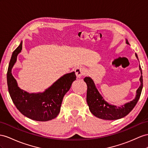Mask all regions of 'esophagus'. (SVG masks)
Masks as SVG:
<instances>
[{
  "label": "esophagus",
  "mask_w": 148,
  "mask_h": 148,
  "mask_svg": "<svg viewBox=\"0 0 148 148\" xmlns=\"http://www.w3.org/2000/svg\"><path fill=\"white\" fill-rule=\"evenodd\" d=\"M75 75H76V76L77 77H81L85 74V70L82 67L78 66L75 68Z\"/></svg>",
  "instance_id": "34e87169"
}]
</instances>
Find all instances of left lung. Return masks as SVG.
<instances>
[{
	"label": "left lung",
	"mask_w": 148,
	"mask_h": 148,
	"mask_svg": "<svg viewBox=\"0 0 148 148\" xmlns=\"http://www.w3.org/2000/svg\"><path fill=\"white\" fill-rule=\"evenodd\" d=\"M126 44H130L127 39ZM136 57L138 59V55L136 54ZM139 67L141 74L139 79L141 84L138 90H136L135 99L120 107L109 104L103 99V97L97 90L95 84L91 78L86 77L84 79V81L86 82L87 86H88L86 97L87 103L89 106L90 111L94 116L102 119L116 120L126 116L132 110V109L137 104L140 96H141L143 86L142 69L140 65Z\"/></svg>",
	"instance_id": "1"
}]
</instances>
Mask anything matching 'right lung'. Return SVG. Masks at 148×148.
I'll return each instance as SVG.
<instances>
[{"label": "right lung", "instance_id": "right-lung-1", "mask_svg": "<svg viewBox=\"0 0 148 148\" xmlns=\"http://www.w3.org/2000/svg\"><path fill=\"white\" fill-rule=\"evenodd\" d=\"M22 49L21 42L12 53L7 70V86L11 99L18 110L28 118L37 121L52 120L59 114L63 97L76 79L75 72L64 75L44 92L29 94L18 87L11 73Z\"/></svg>", "mask_w": 148, "mask_h": 148}]
</instances>
